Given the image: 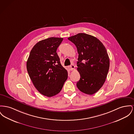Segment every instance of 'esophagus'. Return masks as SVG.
Returning <instances> with one entry per match:
<instances>
[{"label":"esophagus","instance_id":"esophagus-1","mask_svg":"<svg viewBox=\"0 0 134 134\" xmlns=\"http://www.w3.org/2000/svg\"><path fill=\"white\" fill-rule=\"evenodd\" d=\"M69 68H70V70H73L74 69V68H75V66L73 64H72L71 65L69 66Z\"/></svg>","mask_w":134,"mask_h":134}]
</instances>
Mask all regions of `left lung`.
I'll list each match as a JSON object with an SVG mask.
<instances>
[{"instance_id":"left-lung-1","label":"left lung","mask_w":134,"mask_h":134,"mask_svg":"<svg viewBox=\"0 0 134 134\" xmlns=\"http://www.w3.org/2000/svg\"><path fill=\"white\" fill-rule=\"evenodd\" d=\"M68 39L75 45L79 53L77 69L80 78L77 87L83 93L94 94L102 87L109 69L106 49L98 38L86 33H79Z\"/></svg>"}]
</instances>
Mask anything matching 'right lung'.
<instances>
[{
	"mask_svg": "<svg viewBox=\"0 0 134 134\" xmlns=\"http://www.w3.org/2000/svg\"><path fill=\"white\" fill-rule=\"evenodd\" d=\"M63 38L49 37L38 42L32 48L27 70L34 87L44 96L51 97L60 92L68 78L57 49Z\"/></svg>",
	"mask_w": 134,
	"mask_h": 134,
	"instance_id": "right-lung-1",
	"label": "right lung"
}]
</instances>
